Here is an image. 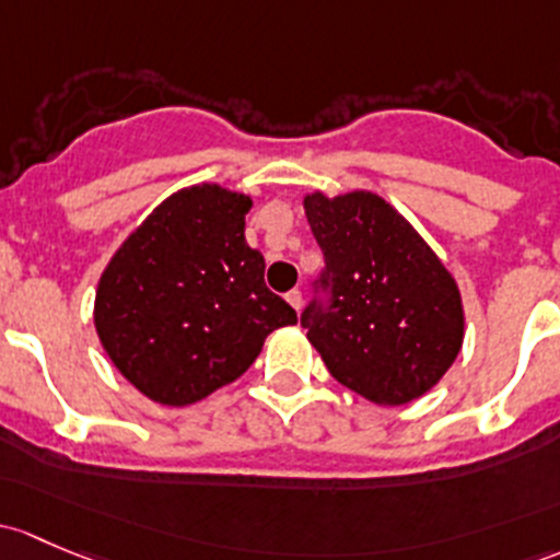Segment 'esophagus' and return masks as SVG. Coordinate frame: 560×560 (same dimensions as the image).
<instances>
[{
	"mask_svg": "<svg viewBox=\"0 0 560 560\" xmlns=\"http://www.w3.org/2000/svg\"><path fill=\"white\" fill-rule=\"evenodd\" d=\"M287 303H290L295 311H300V305H303V292L290 290V292H287Z\"/></svg>",
	"mask_w": 560,
	"mask_h": 560,
	"instance_id": "34e87169",
	"label": "esophagus"
}]
</instances>
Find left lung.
I'll return each instance as SVG.
<instances>
[{
	"label": "left lung",
	"instance_id": "left-lung-1",
	"mask_svg": "<svg viewBox=\"0 0 560 560\" xmlns=\"http://www.w3.org/2000/svg\"><path fill=\"white\" fill-rule=\"evenodd\" d=\"M325 255L300 314L329 375L378 405L429 392L462 349L464 314L453 276L423 238L373 192L305 198Z\"/></svg>",
	"mask_w": 560,
	"mask_h": 560
}]
</instances>
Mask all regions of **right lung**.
I'll use <instances>...</instances> for the list:
<instances>
[{
	"label": "right lung",
	"mask_w": 560,
	"mask_h": 560,
	"mask_svg": "<svg viewBox=\"0 0 560 560\" xmlns=\"http://www.w3.org/2000/svg\"><path fill=\"white\" fill-rule=\"evenodd\" d=\"M252 201L217 185L174 192L128 235L96 292L115 368L161 405H192L244 375L273 329L295 325L244 238Z\"/></svg>",
	"instance_id": "right-lung-1"
}]
</instances>
